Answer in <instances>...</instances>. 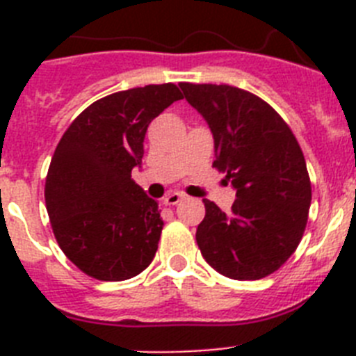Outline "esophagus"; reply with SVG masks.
Segmentation results:
<instances>
[{"mask_svg": "<svg viewBox=\"0 0 356 356\" xmlns=\"http://www.w3.org/2000/svg\"><path fill=\"white\" fill-rule=\"evenodd\" d=\"M184 197H185L184 193H176V191H172V193H169L168 196H165L163 203H165V205H178Z\"/></svg>", "mask_w": 356, "mask_h": 356, "instance_id": "34e87169", "label": "esophagus"}]
</instances>
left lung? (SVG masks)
I'll use <instances>...</instances> for the list:
<instances>
[{"instance_id": "left-lung-1", "label": "left lung", "mask_w": 356, "mask_h": 356, "mask_svg": "<svg viewBox=\"0 0 356 356\" xmlns=\"http://www.w3.org/2000/svg\"><path fill=\"white\" fill-rule=\"evenodd\" d=\"M213 135V168L235 188L229 212L205 203L196 242L234 280H260L284 266L303 237L312 201L303 151L287 122L259 96L232 85L180 83Z\"/></svg>"}]
</instances>
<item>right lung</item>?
Segmentation results:
<instances>
[{"instance_id": "add662e5", "label": "right lung", "mask_w": 356, "mask_h": 356, "mask_svg": "<svg viewBox=\"0 0 356 356\" xmlns=\"http://www.w3.org/2000/svg\"><path fill=\"white\" fill-rule=\"evenodd\" d=\"M175 83L121 90L71 122L46 176V209L60 250L85 275L122 282L143 273L159 250V201L131 178L149 122L181 99Z\"/></svg>"}]
</instances>
